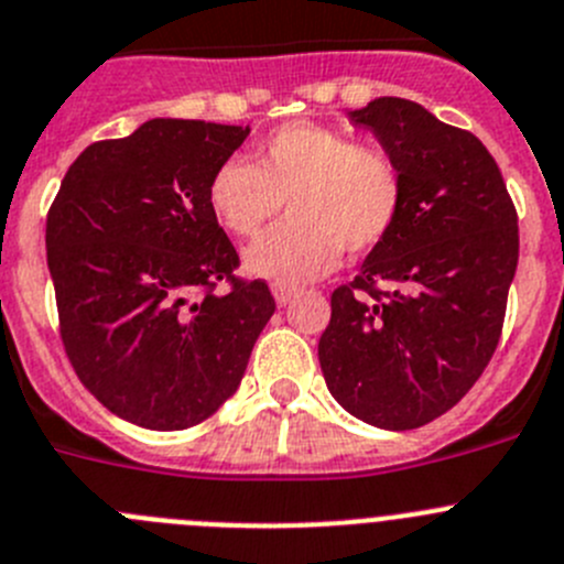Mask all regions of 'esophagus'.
Wrapping results in <instances>:
<instances>
[{
  "label": "esophagus",
  "mask_w": 564,
  "mask_h": 564,
  "mask_svg": "<svg viewBox=\"0 0 564 564\" xmlns=\"http://www.w3.org/2000/svg\"><path fill=\"white\" fill-rule=\"evenodd\" d=\"M272 294H275L278 306H289V303H292V300L300 294V289L286 286V283H275V286H272Z\"/></svg>",
  "instance_id": "esophagus-1"
}]
</instances>
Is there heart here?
<instances>
[{
    "label": "heart",
    "instance_id": "b5f03b06",
    "mask_svg": "<svg viewBox=\"0 0 564 564\" xmlns=\"http://www.w3.org/2000/svg\"><path fill=\"white\" fill-rule=\"evenodd\" d=\"M256 161L228 158L208 181V205L228 234L256 236L286 199L289 219L245 252L252 275L303 283L323 275L341 250L381 245L403 214L406 183L392 152L314 122L272 130Z\"/></svg>",
    "mask_w": 564,
    "mask_h": 564
}]
</instances>
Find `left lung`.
<instances>
[{
	"label": "left lung",
	"mask_w": 564,
	"mask_h": 564,
	"mask_svg": "<svg viewBox=\"0 0 564 564\" xmlns=\"http://www.w3.org/2000/svg\"><path fill=\"white\" fill-rule=\"evenodd\" d=\"M401 163L392 234L330 294L319 367L365 423L420 429L470 392L496 354L518 270V210L470 130L398 97L350 110Z\"/></svg>",
	"instance_id": "left-lung-1"
}]
</instances>
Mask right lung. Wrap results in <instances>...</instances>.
Returning <instances> with one entry per match:
<instances>
[{"mask_svg": "<svg viewBox=\"0 0 564 564\" xmlns=\"http://www.w3.org/2000/svg\"><path fill=\"white\" fill-rule=\"evenodd\" d=\"M250 128L152 119L80 152L46 214L57 330L108 412L181 431L217 412L275 312L208 205ZM224 289H218V283Z\"/></svg>", "mask_w": 564, "mask_h": 564, "instance_id": "right-lung-1", "label": "right lung"}]
</instances>
